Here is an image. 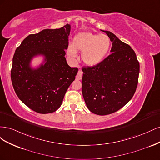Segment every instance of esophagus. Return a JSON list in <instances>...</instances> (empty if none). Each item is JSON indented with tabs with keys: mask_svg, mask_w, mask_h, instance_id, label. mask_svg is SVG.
I'll return each mask as SVG.
<instances>
[{
	"mask_svg": "<svg viewBox=\"0 0 160 160\" xmlns=\"http://www.w3.org/2000/svg\"><path fill=\"white\" fill-rule=\"evenodd\" d=\"M82 76H83V72H82V71L79 70V71H78V72H77V76H76L77 79H78V80L81 79Z\"/></svg>",
	"mask_w": 160,
	"mask_h": 160,
	"instance_id": "esophagus-1",
	"label": "esophagus"
}]
</instances>
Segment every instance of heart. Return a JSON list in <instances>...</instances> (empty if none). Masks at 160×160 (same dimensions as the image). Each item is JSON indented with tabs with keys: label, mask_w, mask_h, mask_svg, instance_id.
I'll return each instance as SVG.
<instances>
[{
	"label": "heart",
	"mask_w": 160,
	"mask_h": 160,
	"mask_svg": "<svg viewBox=\"0 0 160 160\" xmlns=\"http://www.w3.org/2000/svg\"><path fill=\"white\" fill-rule=\"evenodd\" d=\"M111 41L106 35H98L91 32L77 33L72 43H69L67 54L70 59L78 57L77 51H81V60L88 66L93 67L102 61L108 54Z\"/></svg>",
	"instance_id": "1"
}]
</instances>
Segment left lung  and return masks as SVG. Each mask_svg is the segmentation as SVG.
Segmentation results:
<instances>
[{"label":"left lung","mask_w":160,"mask_h":160,"mask_svg":"<svg viewBox=\"0 0 160 160\" xmlns=\"http://www.w3.org/2000/svg\"><path fill=\"white\" fill-rule=\"evenodd\" d=\"M101 31L112 42L111 54L98 65L83 67L82 93L90 111L105 115L122 108L132 98L138 83L139 63L129 45L111 32Z\"/></svg>","instance_id":"obj_1"}]
</instances>
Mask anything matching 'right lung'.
<instances>
[{"label":"right lung","instance_id":"add662e5","mask_svg":"<svg viewBox=\"0 0 160 160\" xmlns=\"http://www.w3.org/2000/svg\"><path fill=\"white\" fill-rule=\"evenodd\" d=\"M71 25L44 29L28 35L14 52L11 81L22 102L39 113H51L60 108L65 94L78 72L67 64ZM42 61L34 66L33 59Z\"/></svg>","mask_w":160,"mask_h":160}]
</instances>
